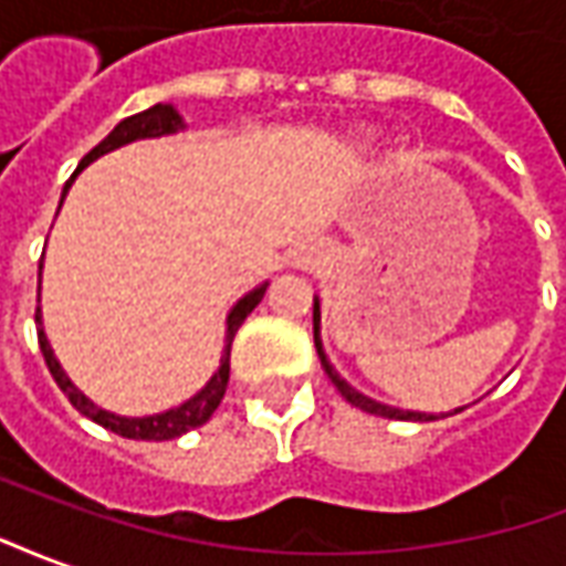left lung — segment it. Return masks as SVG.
Instances as JSON below:
<instances>
[{"mask_svg":"<svg viewBox=\"0 0 566 566\" xmlns=\"http://www.w3.org/2000/svg\"><path fill=\"white\" fill-rule=\"evenodd\" d=\"M313 340H316V353H319V361H323L325 374L332 377V382L337 386V391H340V395H344L346 401L353 403V407L365 410V413L386 416V419H410V422H434V419H440V416H428V413H403V410H395V407H386V403L370 401V398H365L361 391L353 389L346 379L337 377V370L328 365V358H325V353H323V344H319V304H313ZM461 410H464V407H461ZM461 410H455V413H461Z\"/></svg>","mask_w":566,"mask_h":566,"instance_id":"1","label":"left lung"}]
</instances>
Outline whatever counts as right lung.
<instances>
[{
  "label": "right lung",
  "instance_id": "1",
  "mask_svg": "<svg viewBox=\"0 0 566 566\" xmlns=\"http://www.w3.org/2000/svg\"><path fill=\"white\" fill-rule=\"evenodd\" d=\"M180 129V117H177V111L171 105H153V108L142 111V114H132V117L119 119L114 132H111L105 142H98L93 150L86 153L81 165H77V171L90 165L93 159H98L102 153L114 150V147H123V144L135 142V138H156V135H168V132ZM74 171V175H77ZM74 175L65 180V189L72 187ZM63 189V196H65ZM63 205V201H60ZM265 295V286L253 289L250 295H243L238 304H234V311L229 313V332H226V353H222V361H220V370L210 377V382L205 389L198 391L196 398H189L187 403H180L175 410H168V413H159V416H144V419H126V416H114L108 410H102L96 407L93 401H86L81 391L74 389L72 379L65 377L63 368H60V361L53 358L51 346H48V337L41 332V311L35 307V325H39V346H41V356L48 361V370H51V377L56 379V386L63 389V395L72 401V407L77 413H84L86 419H93L96 424L102 428H108L114 434L119 437H129V440H175V437L187 434L192 428H201V424L208 422L213 410L220 407L222 395H226V386H229V356H232V340L241 323L253 313V307L262 301Z\"/></svg>",
  "mask_w": 566,
  "mask_h": 566
}]
</instances>
